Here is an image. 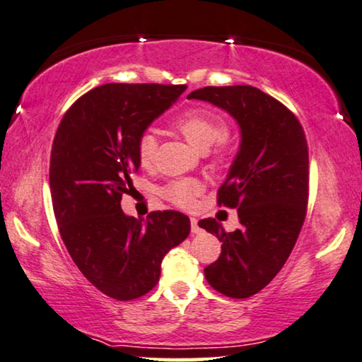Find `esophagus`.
<instances>
[{
  "label": "esophagus",
  "instance_id": "obj_1",
  "mask_svg": "<svg viewBox=\"0 0 362 362\" xmlns=\"http://www.w3.org/2000/svg\"><path fill=\"white\" fill-rule=\"evenodd\" d=\"M190 225H192V233H200V226H198V220L195 216L190 218Z\"/></svg>",
  "mask_w": 362,
  "mask_h": 362
}]
</instances>
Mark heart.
<instances>
[{"instance_id": "1", "label": "heart", "mask_w": 362, "mask_h": 362, "mask_svg": "<svg viewBox=\"0 0 362 362\" xmlns=\"http://www.w3.org/2000/svg\"><path fill=\"white\" fill-rule=\"evenodd\" d=\"M175 129H179L187 141L197 149L206 151L213 144L211 159L215 164H225L230 159L231 142L228 139L226 121L221 115L210 108L195 106L188 108L174 121ZM136 152L139 164L142 167H149L154 162L157 152V137L152 131H144L137 137ZM203 185L197 179H182L172 180L162 187L160 195L172 205L180 208H190L195 198L200 195Z\"/></svg>"}]
</instances>
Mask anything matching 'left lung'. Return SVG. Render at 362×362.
<instances>
[{
  "label": "left lung",
  "mask_w": 362,
  "mask_h": 362,
  "mask_svg": "<svg viewBox=\"0 0 362 362\" xmlns=\"http://www.w3.org/2000/svg\"><path fill=\"white\" fill-rule=\"evenodd\" d=\"M188 98L226 110L241 128V147L218 205L238 208L241 228L226 233L215 218L198 226L216 234L221 254L205 267L208 284L231 298L261 292L284 267L308 205V144L292 111L251 85L205 86Z\"/></svg>",
  "instance_id": "1"
}]
</instances>
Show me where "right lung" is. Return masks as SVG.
Wrapping results in <instances>:
<instances>
[{
  "label": "right lung",
  "mask_w": 362,
  "mask_h": 362,
  "mask_svg": "<svg viewBox=\"0 0 362 362\" xmlns=\"http://www.w3.org/2000/svg\"><path fill=\"white\" fill-rule=\"evenodd\" d=\"M185 90L100 85L70 106L55 132L49 182L59 233L80 272L121 302L151 292L162 259L190 233L180 211H151L142 221L121 210L141 165L137 137Z\"/></svg>",
  "instance_id": "right-lung-1"
}]
</instances>
